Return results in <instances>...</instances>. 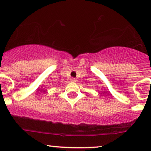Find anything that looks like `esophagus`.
<instances>
[{"label": "esophagus", "mask_w": 151, "mask_h": 151, "mask_svg": "<svg viewBox=\"0 0 151 151\" xmlns=\"http://www.w3.org/2000/svg\"><path fill=\"white\" fill-rule=\"evenodd\" d=\"M76 80H76V78H71V82H76Z\"/></svg>", "instance_id": "esophagus-1"}]
</instances>
